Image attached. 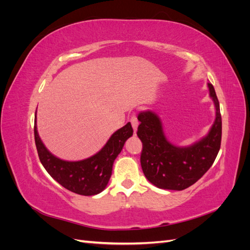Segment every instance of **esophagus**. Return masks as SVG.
I'll use <instances>...</instances> for the list:
<instances>
[{"instance_id": "obj_1", "label": "esophagus", "mask_w": 250, "mask_h": 250, "mask_svg": "<svg viewBox=\"0 0 250 250\" xmlns=\"http://www.w3.org/2000/svg\"><path fill=\"white\" fill-rule=\"evenodd\" d=\"M130 123L132 125V128L134 129V131H137L138 126H139V120H138V117H137V115H135V113H133V115L131 116Z\"/></svg>"}]
</instances>
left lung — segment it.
<instances>
[{"instance_id":"left-lung-1","label":"left lung","mask_w":250,"mask_h":250,"mask_svg":"<svg viewBox=\"0 0 250 250\" xmlns=\"http://www.w3.org/2000/svg\"><path fill=\"white\" fill-rule=\"evenodd\" d=\"M216 106V120L209 133L198 143L179 148L166 140L162 123L155 113L141 112L138 137L143 143L141 165L151 184L165 190L181 191L200 179L214 164L220 150L222 119L215 88L208 83Z\"/></svg>"}]
</instances>
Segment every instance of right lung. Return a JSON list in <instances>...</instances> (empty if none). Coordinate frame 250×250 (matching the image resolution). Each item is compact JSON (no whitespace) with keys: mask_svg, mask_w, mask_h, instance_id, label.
<instances>
[{"mask_svg":"<svg viewBox=\"0 0 250 250\" xmlns=\"http://www.w3.org/2000/svg\"><path fill=\"white\" fill-rule=\"evenodd\" d=\"M132 133L131 124L127 123L113 133L106 145L94 156L80 162H65L51 154L41 141L36 130L35 112L34 140L41 163L59 185L83 196L96 195L104 190L111 176L113 162Z\"/></svg>","mask_w":250,"mask_h":250,"instance_id":"obj_1","label":"right lung"}]
</instances>
